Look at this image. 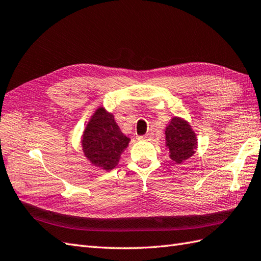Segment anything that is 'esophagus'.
Instances as JSON below:
<instances>
[{
    "mask_svg": "<svg viewBox=\"0 0 261 261\" xmlns=\"http://www.w3.org/2000/svg\"><path fill=\"white\" fill-rule=\"evenodd\" d=\"M152 133H147V135H144V136H141V137H139L138 139L140 141H150L151 139H152Z\"/></svg>",
    "mask_w": 261,
    "mask_h": 261,
    "instance_id": "esophagus-1",
    "label": "esophagus"
}]
</instances>
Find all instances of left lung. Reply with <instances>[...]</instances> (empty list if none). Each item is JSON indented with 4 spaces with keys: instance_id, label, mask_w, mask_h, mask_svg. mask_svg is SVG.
Segmentation results:
<instances>
[{
    "instance_id": "obj_1",
    "label": "left lung",
    "mask_w": 261,
    "mask_h": 261,
    "mask_svg": "<svg viewBox=\"0 0 261 261\" xmlns=\"http://www.w3.org/2000/svg\"><path fill=\"white\" fill-rule=\"evenodd\" d=\"M166 147L169 156L177 165L196 153L198 139L190 123L182 118L173 117L166 128Z\"/></svg>"
}]
</instances>
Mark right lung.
Segmentation results:
<instances>
[{
    "label": "right lung",
    "mask_w": 261,
    "mask_h": 261,
    "mask_svg": "<svg viewBox=\"0 0 261 261\" xmlns=\"http://www.w3.org/2000/svg\"><path fill=\"white\" fill-rule=\"evenodd\" d=\"M130 138L123 135L112 113L99 107L82 133V151L91 165L105 171L118 166Z\"/></svg>",
    "instance_id": "obj_1"
}]
</instances>
